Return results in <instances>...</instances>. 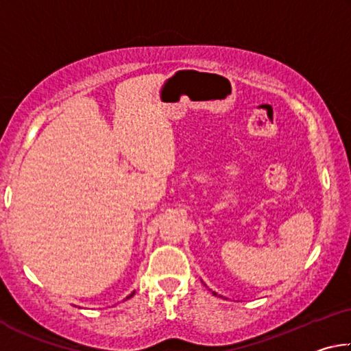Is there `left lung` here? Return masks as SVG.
Listing matches in <instances>:
<instances>
[{"mask_svg": "<svg viewBox=\"0 0 351 351\" xmlns=\"http://www.w3.org/2000/svg\"><path fill=\"white\" fill-rule=\"evenodd\" d=\"M212 294H213V295H218V294L215 293V291H212Z\"/></svg>", "mask_w": 351, "mask_h": 351, "instance_id": "8db88e82", "label": "left lung"}]
</instances>
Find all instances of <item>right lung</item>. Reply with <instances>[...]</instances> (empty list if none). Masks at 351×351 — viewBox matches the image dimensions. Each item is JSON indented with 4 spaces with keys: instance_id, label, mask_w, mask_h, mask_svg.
<instances>
[{
    "instance_id": "add662e5",
    "label": "right lung",
    "mask_w": 351,
    "mask_h": 351,
    "mask_svg": "<svg viewBox=\"0 0 351 351\" xmlns=\"http://www.w3.org/2000/svg\"><path fill=\"white\" fill-rule=\"evenodd\" d=\"M133 295H134V291H133V293L130 294V295H127V299H130V297H133ZM127 299H125V300H127Z\"/></svg>"
}]
</instances>
